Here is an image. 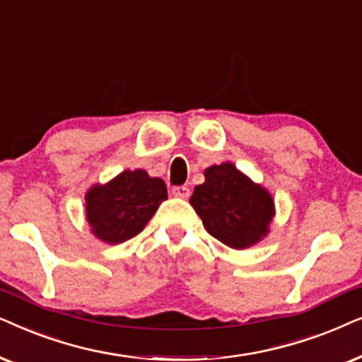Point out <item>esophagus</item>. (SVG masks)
Masks as SVG:
<instances>
[{
    "mask_svg": "<svg viewBox=\"0 0 362 362\" xmlns=\"http://www.w3.org/2000/svg\"><path fill=\"white\" fill-rule=\"evenodd\" d=\"M172 194L175 197H180V199H187V197L190 195V189L185 185H178V187H173Z\"/></svg>",
    "mask_w": 362,
    "mask_h": 362,
    "instance_id": "34e87169",
    "label": "esophagus"
}]
</instances>
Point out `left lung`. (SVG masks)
Here are the masks:
<instances>
[{
    "label": "left lung",
    "mask_w": 362,
    "mask_h": 362,
    "mask_svg": "<svg viewBox=\"0 0 362 362\" xmlns=\"http://www.w3.org/2000/svg\"><path fill=\"white\" fill-rule=\"evenodd\" d=\"M190 205L211 237L237 250L259 242L274 215L272 195L230 162L206 168L205 182L195 187Z\"/></svg>",
    "instance_id": "1"
}]
</instances>
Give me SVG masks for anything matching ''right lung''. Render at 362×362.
I'll list each match as a JSON object with an SVG mask.
<instances>
[{
	"label": "right lung",
	"instance_id": "right-lung-1",
	"mask_svg": "<svg viewBox=\"0 0 362 362\" xmlns=\"http://www.w3.org/2000/svg\"><path fill=\"white\" fill-rule=\"evenodd\" d=\"M165 199L162 178L148 177L146 170H125L109 184L88 192L86 216L95 237L122 243L141 233Z\"/></svg>",
	"mask_w": 362,
	"mask_h": 362
}]
</instances>
